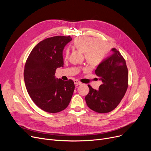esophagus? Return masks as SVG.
I'll return each instance as SVG.
<instances>
[{"mask_svg":"<svg viewBox=\"0 0 151 151\" xmlns=\"http://www.w3.org/2000/svg\"><path fill=\"white\" fill-rule=\"evenodd\" d=\"M74 83L76 85H81L82 84L80 81H79L78 80H74Z\"/></svg>","mask_w":151,"mask_h":151,"instance_id":"esophagus-1","label":"esophagus"}]
</instances>
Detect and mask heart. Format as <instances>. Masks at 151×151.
<instances>
[{
  "instance_id": "b5f03b06",
  "label": "heart",
  "mask_w": 151,
  "mask_h": 151,
  "mask_svg": "<svg viewBox=\"0 0 151 151\" xmlns=\"http://www.w3.org/2000/svg\"><path fill=\"white\" fill-rule=\"evenodd\" d=\"M73 47L84 53L86 62L92 67L98 65L109 51L108 45L99 39L90 37L76 38L72 43ZM69 52L66 51L65 58L68 57Z\"/></svg>"
}]
</instances>
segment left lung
<instances>
[{"label": "left lung", "instance_id": "1", "mask_svg": "<svg viewBox=\"0 0 151 151\" xmlns=\"http://www.w3.org/2000/svg\"><path fill=\"white\" fill-rule=\"evenodd\" d=\"M111 51L113 54L103 60L95 71L102 84L99 90L88 85L89 92L85 97L88 107L99 113H109L115 109L128 88V69L125 60L116 48Z\"/></svg>", "mask_w": 151, "mask_h": 151}]
</instances>
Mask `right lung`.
<instances>
[{"mask_svg":"<svg viewBox=\"0 0 151 151\" xmlns=\"http://www.w3.org/2000/svg\"><path fill=\"white\" fill-rule=\"evenodd\" d=\"M72 38L55 36L38 43L26 60L24 79L29 96L42 110L55 113L69 105L75 89L74 82L55 76V70L63 66V50Z\"/></svg>","mask_w":151,"mask_h":151,"instance_id":"obj_1","label":"right lung"}]
</instances>
